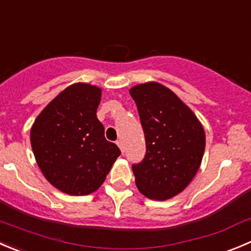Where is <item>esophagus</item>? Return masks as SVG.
I'll use <instances>...</instances> for the list:
<instances>
[{
  "mask_svg": "<svg viewBox=\"0 0 251 251\" xmlns=\"http://www.w3.org/2000/svg\"><path fill=\"white\" fill-rule=\"evenodd\" d=\"M116 145L119 146V148H120L121 150V152H125V150H124V142L121 140H119V141H116Z\"/></svg>",
  "mask_w": 251,
  "mask_h": 251,
  "instance_id": "obj_1",
  "label": "esophagus"
}]
</instances>
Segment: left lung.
Masks as SVG:
<instances>
[{
	"mask_svg": "<svg viewBox=\"0 0 251 251\" xmlns=\"http://www.w3.org/2000/svg\"><path fill=\"white\" fill-rule=\"evenodd\" d=\"M145 131L146 155L133 164L141 194L158 201L184 191L202 162L206 135L198 116L174 92L158 82L132 87Z\"/></svg>",
	"mask_w": 251,
	"mask_h": 251,
	"instance_id": "8db88e82",
	"label": "left lung"
}]
</instances>
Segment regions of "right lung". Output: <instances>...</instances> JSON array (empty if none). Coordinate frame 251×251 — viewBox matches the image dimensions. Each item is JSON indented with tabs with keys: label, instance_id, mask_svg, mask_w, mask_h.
Returning a JSON list of instances; mask_svg holds the SVG:
<instances>
[{
	"label": "right lung",
	"instance_id": "right-lung-1",
	"mask_svg": "<svg viewBox=\"0 0 251 251\" xmlns=\"http://www.w3.org/2000/svg\"><path fill=\"white\" fill-rule=\"evenodd\" d=\"M101 88L74 83L41 110L30 128L34 157L57 190L84 196L98 190L120 150L106 141L97 118Z\"/></svg>",
	"mask_w": 251,
	"mask_h": 251
}]
</instances>
